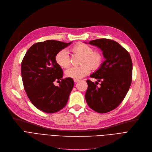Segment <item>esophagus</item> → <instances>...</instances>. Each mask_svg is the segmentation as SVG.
<instances>
[{"instance_id":"obj_1","label":"esophagus","mask_w":152,"mask_h":152,"mask_svg":"<svg viewBox=\"0 0 152 152\" xmlns=\"http://www.w3.org/2000/svg\"><path fill=\"white\" fill-rule=\"evenodd\" d=\"M79 81V79H74V82L75 83H77Z\"/></svg>"}]
</instances>
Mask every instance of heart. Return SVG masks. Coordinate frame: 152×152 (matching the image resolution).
Returning <instances> with one entry per match:
<instances>
[{"label":"heart","mask_w":152,"mask_h":152,"mask_svg":"<svg viewBox=\"0 0 152 152\" xmlns=\"http://www.w3.org/2000/svg\"><path fill=\"white\" fill-rule=\"evenodd\" d=\"M71 51L83 56L82 65L71 67L65 71V75L69 78L79 79L88 74L91 68L92 69H98L102 65L103 55L99 51H92V47L88 44L79 42L71 48ZM55 62L62 68H67L70 65L68 53L66 50L58 51L55 57ZM91 67H90V66Z\"/></svg>","instance_id":"1"}]
</instances>
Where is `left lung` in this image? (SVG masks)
<instances>
[{"instance_id": "obj_1", "label": "left lung", "mask_w": 152, "mask_h": 152, "mask_svg": "<svg viewBox=\"0 0 152 152\" xmlns=\"http://www.w3.org/2000/svg\"><path fill=\"white\" fill-rule=\"evenodd\" d=\"M89 43L100 48L105 60L90 76L101 83L100 87L87 80L88 87L85 98L91 109L105 113L120 104L128 92L132 82V62L129 52L113 40L99 39Z\"/></svg>"}]
</instances>
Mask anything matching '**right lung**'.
Wrapping results in <instances>:
<instances>
[{
	"label": "right lung",
	"mask_w": 152,
	"mask_h": 152,
	"mask_svg": "<svg viewBox=\"0 0 152 152\" xmlns=\"http://www.w3.org/2000/svg\"><path fill=\"white\" fill-rule=\"evenodd\" d=\"M71 42L48 40L36 43L22 60L24 88L33 105L45 113H53L65 107L73 89V79H62L63 70L55 60L57 53ZM55 80L59 82L58 86L54 85Z\"/></svg>",
	"instance_id": "add662e5"
}]
</instances>
